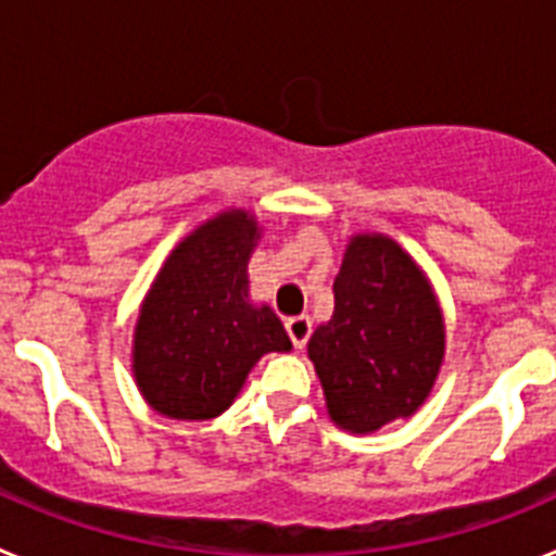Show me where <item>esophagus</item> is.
<instances>
[{"label": "esophagus", "mask_w": 556, "mask_h": 556, "mask_svg": "<svg viewBox=\"0 0 556 556\" xmlns=\"http://www.w3.org/2000/svg\"><path fill=\"white\" fill-rule=\"evenodd\" d=\"M287 333L292 339L294 351H303L308 342V333H312V320L308 317H292V320H287Z\"/></svg>", "instance_id": "34e87169"}]
</instances>
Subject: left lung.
Returning a JSON list of instances; mask_svg holds the SVG:
<instances>
[{"instance_id":"1","label":"left lung","mask_w":556,"mask_h":556,"mask_svg":"<svg viewBox=\"0 0 556 556\" xmlns=\"http://www.w3.org/2000/svg\"><path fill=\"white\" fill-rule=\"evenodd\" d=\"M434 294L409 255L384 236H356L333 281V317L308 356L333 424L376 431L424 404L443 362Z\"/></svg>"}]
</instances>
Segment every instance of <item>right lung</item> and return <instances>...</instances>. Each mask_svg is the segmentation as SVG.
Masks as SVG:
<instances>
[{"label":"right lung","mask_w":556,"mask_h":556,"mask_svg":"<svg viewBox=\"0 0 556 556\" xmlns=\"http://www.w3.org/2000/svg\"><path fill=\"white\" fill-rule=\"evenodd\" d=\"M255 223L228 211L172 250L136 326V381L161 415L208 420L233 404L250 367L289 351L273 308L250 303Z\"/></svg>","instance_id":"1"}]
</instances>
